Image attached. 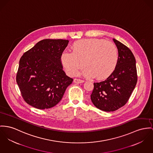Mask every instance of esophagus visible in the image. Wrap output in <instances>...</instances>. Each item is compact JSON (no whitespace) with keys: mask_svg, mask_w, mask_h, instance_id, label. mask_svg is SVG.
<instances>
[{"mask_svg":"<svg viewBox=\"0 0 153 153\" xmlns=\"http://www.w3.org/2000/svg\"><path fill=\"white\" fill-rule=\"evenodd\" d=\"M84 81L82 79H74V82L75 83H82Z\"/></svg>","mask_w":153,"mask_h":153,"instance_id":"obj_1","label":"esophagus"}]
</instances>
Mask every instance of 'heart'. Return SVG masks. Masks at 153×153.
<instances>
[{"mask_svg":"<svg viewBox=\"0 0 153 153\" xmlns=\"http://www.w3.org/2000/svg\"><path fill=\"white\" fill-rule=\"evenodd\" d=\"M71 49V52L65 51L61 55L62 63L71 76L76 75L84 65L87 68L82 71L84 76L101 80L108 77L117 67L118 49L111 42L83 39L74 42Z\"/></svg>","mask_w":153,"mask_h":153,"instance_id":"obj_1","label":"heart"}]
</instances>
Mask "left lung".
I'll use <instances>...</instances> for the list:
<instances>
[{
  "label": "left lung",
  "instance_id": "left-lung-1",
  "mask_svg": "<svg viewBox=\"0 0 153 153\" xmlns=\"http://www.w3.org/2000/svg\"><path fill=\"white\" fill-rule=\"evenodd\" d=\"M118 50L117 67L104 81L94 82L91 100L97 108L115 111L125 105L137 82L136 59L126 45L113 39Z\"/></svg>",
  "mask_w": 153,
  "mask_h": 153
}]
</instances>
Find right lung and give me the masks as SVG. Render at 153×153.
<instances>
[{
	"label": "right lung",
	"mask_w": 153,
	"mask_h": 153,
	"mask_svg": "<svg viewBox=\"0 0 153 153\" xmlns=\"http://www.w3.org/2000/svg\"><path fill=\"white\" fill-rule=\"evenodd\" d=\"M68 43L65 39H43L21 57L16 82L24 100L30 105L39 109L56 105L73 82L63 70L61 62Z\"/></svg>",
	"instance_id": "1"
}]
</instances>
